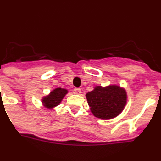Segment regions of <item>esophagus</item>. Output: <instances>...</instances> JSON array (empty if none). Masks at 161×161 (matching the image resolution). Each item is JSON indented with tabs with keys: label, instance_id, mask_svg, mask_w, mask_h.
<instances>
[{
	"label": "esophagus",
	"instance_id": "1",
	"mask_svg": "<svg viewBox=\"0 0 161 161\" xmlns=\"http://www.w3.org/2000/svg\"><path fill=\"white\" fill-rule=\"evenodd\" d=\"M74 92H75V94H81V89L80 88H75V89L74 90Z\"/></svg>",
	"mask_w": 161,
	"mask_h": 161
}]
</instances>
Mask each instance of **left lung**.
<instances>
[{
    "label": "left lung",
    "mask_w": 161,
    "mask_h": 161,
    "mask_svg": "<svg viewBox=\"0 0 161 161\" xmlns=\"http://www.w3.org/2000/svg\"><path fill=\"white\" fill-rule=\"evenodd\" d=\"M91 112L100 119L109 120L116 118L125 109L127 103L125 89L116 84L107 86H96L92 91L86 94Z\"/></svg>",
    "instance_id": "left-lung-1"
}]
</instances>
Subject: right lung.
Returning a JSON list of instances; mask_svg holds the SVG:
<instances>
[{
  "mask_svg": "<svg viewBox=\"0 0 161 161\" xmlns=\"http://www.w3.org/2000/svg\"><path fill=\"white\" fill-rule=\"evenodd\" d=\"M68 93L67 89L57 87L52 90L47 95L43 96L41 99V103L45 108L52 109L61 103L64 97Z\"/></svg>",
  "mask_w": 161,
  "mask_h": 161,
  "instance_id": "obj_1",
  "label": "right lung"
}]
</instances>
